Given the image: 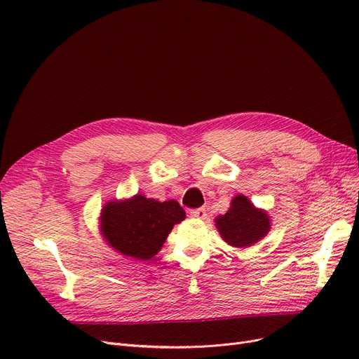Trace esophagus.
I'll return each instance as SVG.
<instances>
[{
    "label": "esophagus",
    "instance_id": "34e87169",
    "mask_svg": "<svg viewBox=\"0 0 359 359\" xmlns=\"http://www.w3.org/2000/svg\"><path fill=\"white\" fill-rule=\"evenodd\" d=\"M191 217L198 218V219H205L206 218V210L205 208H198L191 211Z\"/></svg>",
    "mask_w": 359,
    "mask_h": 359
}]
</instances>
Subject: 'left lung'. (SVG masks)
<instances>
[{"label":"left lung","mask_w":359,"mask_h":359,"mask_svg":"<svg viewBox=\"0 0 359 359\" xmlns=\"http://www.w3.org/2000/svg\"><path fill=\"white\" fill-rule=\"evenodd\" d=\"M271 224L268 212L256 208L250 199L241 194L231 199L227 212L215 218L217 230L222 240L238 249L250 248L266 237Z\"/></svg>","instance_id":"1"}]
</instances>
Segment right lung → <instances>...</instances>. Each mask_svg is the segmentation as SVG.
Returning <instances> with one entry per match:
<instances>
[{
	"mask_svg": "<svg viewBox=\"0 0 359 359\" xmlns=\"http://www.w3.org/2000/svg\"><path fill=\"white\" fill-rule=\"evenodd\" d=\"M186 212L177 201H156L134 195L109 201L100 212V234L111 249L126 257L148 260L154 257Z\"/></svg>",
	"mask_w": 359,
	"mask_h": 359,
	"instance_id": "right-lung-1",
	"label": "right lung"
}]
</instances>
